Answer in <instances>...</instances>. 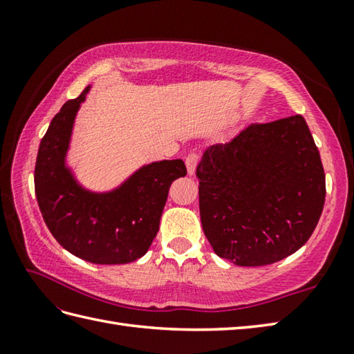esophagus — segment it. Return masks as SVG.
I'll return each instance as SVG.
<instances>
[{
    "mask_svg": "<svg viewBox=\"0 0 354 354\" xmlns=\"http://www.w3.org/2000/svg\"><path fill=\"white\" fill-rule=\"evenodd\" d=\"M198 162H199V155H198V153L192 152V153L187 155V158H185V165H187V171H189L190 176L193 175L194 170H196Z\"/></svg>",
    "mask_w": 354,
    "mask_h": 354,
    "instance_id": "1",
    "label": "esophagus"
}]
</instances>
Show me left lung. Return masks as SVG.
<instances>
[{"label": "left lung", "instance_id": "left-lung-1", "mask_svg": "<svg viewBox=\"0 0 354 354\" xmlns=\"http://www.w3.org/2000/svg\"><path fill=\"white\" fill-rule=\"evenodd\" d=\"M196 176L205 237L239 266L270 265L298 251L326 201L321 156L301 115L251 124L208 147Z\"/></svg>", "mask_w": 354, "mask_h": 354}]
</instances>
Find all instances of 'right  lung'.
<instances>
[{
  "mask_svg": "<svg viewBox=\"0 0 354 354\" xmlns=\"http://www.w3.org/2000/svg\"><path fill=\"white\" fill-rule=\"evenodd\" d=\"M89 88L51 120L37 150L35 193L45 225L66 251L95 265H123L147 252L160 230L170 185L187 169L183 160L156 161L111 192L84 189L65 158Z\"/></svg>",
  "mask_w": 354,
  "mask_h": 354,
  "instance_id": "1",
  "label": "right lung"
}]
</instances>
